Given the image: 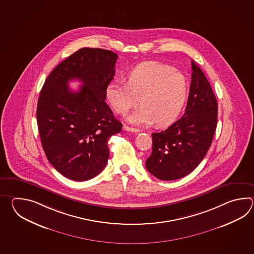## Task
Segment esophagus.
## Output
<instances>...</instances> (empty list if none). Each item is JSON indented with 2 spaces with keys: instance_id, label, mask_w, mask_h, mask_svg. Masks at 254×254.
<instances>
[{
  "instance_id": "esophagus-1",
  "label": "esophagus",
  "mask_w": 254,
  "mask_h": 254,
  "mask_svg": "<svg viewBox=\"0 0 254 254\" xmlns=\"http://www.w3.org/2000/svg\"><path fill=\"white\" fill-rule=\"evenodd\" d=\"M124 129L127 130V131H130V132H139V129L131 128V127L126 126V125H124Z\"/></svg>"
}]
</instances>
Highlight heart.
Returning a JSON list of instances; mask_svg holds the SVG:
<instances>
[{"label": "heart", "mask_w": 254, "mask_h": 254, "mask_svg": "<svg viewBox=\"0 0 254 254\" xmlns=\"http://www.w3.org/2000/svg\"><path fill=\"white\" fill-rule=\"evenodd\" d=\"M106 100L116 114H129L127 121L136 125H171L181 113L187 94L185 76L169 65L148 62L138 65L127 77V83L112 81L106 88Z\"/></svg>", "instance_id": "heart-1"}]
</instances>
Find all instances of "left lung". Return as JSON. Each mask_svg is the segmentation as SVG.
<instances>
[{
  "label": "left lung",
  "instance_id": "8db88e82",
  "mask_svg": "<svg viewBox=\"0 0 254 254\" xmlns=\"http://www.w3.org/2000/svg\"><path fill=\"white\" fill-rule=\"evenodd\" d=\"M191 82L184 116L161 132L152 133L147 170L162 181L183 178L207 153L217 126L218 103L199 65L191 61Z\"/></svg>",
  "mask_w": 254,
  "mask_h": 254
}]
</instances>
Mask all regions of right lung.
Instances as JSON below:
<instances>
[{"label": "right lung", "instance_id": "obj_1", "mask_svg": "<svg viewBox=\"0 0 254 254\" xmlns=\"http://www.w3.org/2000/svg\"><path fill=\"white\" fill-rule=\"evenodd\" d=\"M118 55L109 50L81 48L57 65L44 81L37 124L49 162L66 178L82 182L97 176L108 162V140L123 125L106 100ZM83 85L72 92L67 82Z\"/></svg>", "mask_w": 254, "mask_h": 254}]
</instances>
